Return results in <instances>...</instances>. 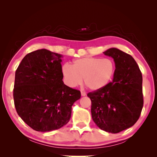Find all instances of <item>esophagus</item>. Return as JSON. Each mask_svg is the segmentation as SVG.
Listing matches in <instances>:
<instances>
[{
  "label": "esophagus",
  "mask_w": 157,
  "mask_h": 157,
  "mask_svg": "<svg viewBox=\"0 0 157 157\" xmlns=\"http://www.w3.org/2000/svg\"><path fill=\"white\" fill-rule=\"evenodd\" d=\"M86 92H84V91H81V95L82 96H86Z\"/></svg>",
  "instance_id": "34e87169"
}]
</instances>
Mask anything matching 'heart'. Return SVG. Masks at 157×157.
Here are the masks:
<instances>
[{"mask_svg": "<svg viewBox=\"0 0 157 157\" xmlns=\"http://www.w3.org/2000/svg\"><path fill=\"white\" fill-rule=\"evenodd\" d=\"M115 69V63L111 59L84 58L74 61L72 67L63 65L62 74L65 83L70 87L78 86L84 79L87 88L97 91L110 82Z\"/></svg>", "mask_w": 157, "mask_h": 157, "instance_id": "b5f03b06", "label": "heart"}]
</instances>
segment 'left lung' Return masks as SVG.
<instances>
[{"label":"left lung","instance_id":"obj_1","mask_svg":"<svg viewBox=\"0 0 157 157\" xmlns=\"http://www.w3.org/2000/svg\"><path fill=\"white\" fill-rule=\"evenodd\" d=\"M104 54L115 63L114 78L99 90L89 92L94 122L100 129L117 134L134 125L144 106L142 74L130 54L113 48Z\"/></svg>","mask_w":157,"mask_h":157}]
</instances>
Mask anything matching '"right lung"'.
Returning a JSON list of instances; mask_svg holds the SVG:
<instances>
[{"instance_id":"add662e5","label":"right lung","mask_w":157,"mask_h":157,"mask_svg":"<svg viewBox=\"0 0 157 157\" xmlns=\"http://www.w3.org/2000/svg\"><path fill=\"white\" fill-rule=\"evenodd\" d=\"M61 56L46 49L27 54L16 71L13 96L18 115L33 130H58L69 121L78 90L64 84Z\"/></svg>"}]
</instances>
